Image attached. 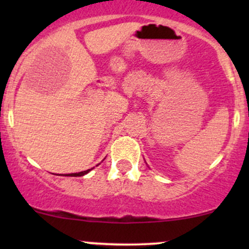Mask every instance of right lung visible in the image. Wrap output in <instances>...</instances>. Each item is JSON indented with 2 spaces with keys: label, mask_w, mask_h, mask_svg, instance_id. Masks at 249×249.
<instances>
[{
  "label": "right lung",
  "mask_w": 249,
  "mask_h": 249,
  "mask_svg": "<svg viewBox=\"0 0 249 249\" xmlns=\"http://www.w3.org/2000/svg\"><path fill=\"white\" fill-rule=\"evenodd\" d=\"M91 170H92V168H91ZM91 170L82 171V172H78V173H69V174H64V176H65V177H82V176H84V174H87V173L90 172Z\"/></svg>",
  "instance_id": "obj_1"
}]
</instances>
